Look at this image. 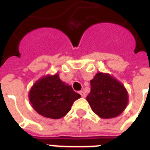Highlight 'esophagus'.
<instances>
[{
    "label": "esophagus",
    "mask_w": 150,
    "mask_h": 150,
    "mask_svg": "<svg viewBox=\"0 0 150 150\" xmlns=\"http://www.w3.org/2000/svg\"><path fill=\"white\" fill-rule=\"evenodd\" d=\"M79 94L81 95V96H82V97H83V98H84V97H86V93H85L83 91H79Z\"/></svg>",
    "instance_id": "1"
}]
</instances>
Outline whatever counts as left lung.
Segmentation results:
<instances>
[{
    "label": "left lung",
    "instance_id": "obj_1",
    "mask_svg": "<svg viewBox=\"0 0 150 150\" xmlns=\"http://www.w3.org/2000/svg\"><path fill=\"white\" fill-rule=\"evenodd\" d=\"M90 85L91 91L86 100L100 117H115L125 110L128 103V92L116 79L107 73L98 72Z\"/></svg>",
    "mask_w": 150,
    "mask_h": 150
}]
</instances>
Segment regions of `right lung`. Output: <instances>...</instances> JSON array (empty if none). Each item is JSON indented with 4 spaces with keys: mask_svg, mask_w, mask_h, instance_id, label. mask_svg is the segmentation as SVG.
Returning <instances> with one entry per match:
<instances>
[{
    "mask_svg": "<svg viewBox=\"0 0 150 150\" xmlns=\"http://www.w3.org/2000/svg\"><path fill=\"white\" fill-rule=\"evenodd\" d=\"M80 97L71 86L60 79L58 74L40 78L34 83L29 93L33 109L42 116L52 119L65 116L73 103Z\"/></svg>",
    "mask_w": 150,
    "mask_h": 150,
    "instance_id": "1",
    "label": "right lung"
}]
</instances>
